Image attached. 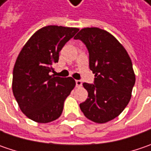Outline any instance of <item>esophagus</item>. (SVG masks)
<instances>
[{
  "instance_id": "34e87169",
  "label": "esophagus",
  "mask_w": 151,
  "mask_h": 151,
  "mask_svg": "<svg viewBox=\"0 0 151 151\" xmlns=\"http://www.w3.org/2000/svg\"><path fill=\"white\" fill-rule=\"evenodd\" d=\"M82 84L83 83L81 80H76V86H77V87H81Z\"/></svg>"
}]
</instances>
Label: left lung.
<instances>
[{
	"mask_svg": "<svg viewBox=\"0 0 151 151\" xmlns=\"http://www.w3.org/2000/svg\"><path fill=\"white\" fill-rule=\"evenodd\" d=\"M87 47L94 83H83L88 98L79 105L84 116L105 123L128 106L135 83L133 64L127 50L112 35L99 28H84L74 37Z\"/></svg>",
	"mask_w": 151,
	"mask_h": 151,
	"instance_id": "1",
	"label": "left lung"
}]
</instances>
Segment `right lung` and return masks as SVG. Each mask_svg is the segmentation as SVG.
Instances as JSON below:
<instances>
[{
	"label": "right lung",
	"instance_id": "obj_1",
	"mask_svg": "<svg viewBox=\"0 0 151 151\" xmlns=\"http://www.w3.org/2000/svg\"><path fill=\"white\" fill-rule=\"evenodd\" d=\"M50 25L36 31L24 45L13 68L12 92L26 116L40 123L57 119L66 98L75 87L71 78L50 75L59 52L78 31Z\"/></svg>",
	"mask_w": 151,
	"mask_h": 151
}]
</instances>
